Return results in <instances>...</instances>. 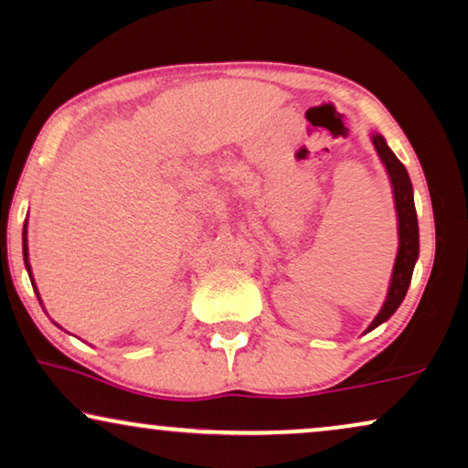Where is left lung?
Returning <instances> with one entry per match:
<instances>
[{"mask_svg": "<svg viewBox=\"0 0 468 468\" xmlns=\"http://www.w3.org/2000/svg\"><path fill=\"white\" fill-rule=\"evenodd\" d=\"M373 144L377 153H379L383 165H386L389 181H392L396 215H399V253H396L392 281H389L386 303H383L379 315L373 319V324L368 325L367 332H370L379 324L386 322V319L392 317L402 300H405L409 283H411V277H413V266L420 255V229H418V213H415V204H413L411 178H409L407 168L400 164V159L396 157L392 149L386 144V138H383L381 133H373Z\"/></svg>", "mask_w": 468, "mask_h": 468, "instance_id": "obj_1", "label": "left lung"}]
</instances>
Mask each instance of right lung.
Masks as SVG:
<instances>
[{"mask_svg": "<svg viewBox=\"0 0 468 468\" xmlns=\"http://www.w3.org/2000/svg\"><path fill=\"white\" fill-rule=\"evenodd\" d=\"M23 260H25V268H27V272H31V266H29V249H27V221H25L23 226ZM34 281V277H31ZM37 293V292H36Z\"/></svg>", "mask_w": 468, "mask_h": 468, "instance_id": "right-lung-1", "label": "right lung"}]
</instances>
